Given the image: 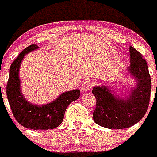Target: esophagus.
Returning a JSON list of instances; mask_svg holds the SVG:
<instances>
[{
	"label": "esophagus",
	"mask_w": 157,
	"mask_h": 157,
	"mask_svg": "<svg viewBox=\"0 0 157 157\" xmlns=\"http://www.w3.org/2000/svg\"><path fill=\"white\" fill-rule=\"evenodd\" d=\"M93 82L90 80H86L82 82L81 86V90L83 92H86L88 91V90H90L92 88H93Z\"/></svg>",
	"instance_id": "1"
}]
</instances>
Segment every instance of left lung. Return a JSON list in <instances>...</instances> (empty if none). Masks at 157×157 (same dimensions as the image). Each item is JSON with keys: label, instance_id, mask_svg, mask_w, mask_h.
Instances as JSON below:
<instances>
[{"label": "left lung", "instance_id": "left-lung-1", "mask_svg": "<svg viewBox=\"0 0 157 157\" xmlns=\"http://www.w3.org/2000/svg\"><path fill=\"white\" fill-rule=\"evenodd\" d=\"M129 72L137 81L136 87L127 99L114 96L110 89L96 86L93 93L96 100L93 120L110 129H123L134 125L144 117L150 100L151 78L147 63L136 48L130 47Z\"/></svg>", "mask_w": 157, "mask_h": 157}]
</instances>
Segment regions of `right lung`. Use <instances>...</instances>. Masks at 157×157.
Here are the masks:
<instances>
[{"label": "right lung", "instance_id": "obj_1", "mask_svg": "<svg viewBox=\"0 0 157 157\" xmlns=\"http://www.w3.org/2000/svg\"><path fill=\"white\" fill-rule=\"evenodd\" d=\"M37 48L36 44L29 46L13 61L10 67L6 93L13 115L21 125L33 130H48L55 128L62 123L67 106L79 97L80 91L75 90L66 92L54 101L43 106H35L27 102L20 89L18 71L25 54Z\"/></svg>", "mask_w": 157, "mask_h": 157}]
</instances>
